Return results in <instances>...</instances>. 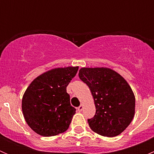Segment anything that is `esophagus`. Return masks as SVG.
Segmentation results:
<instances>
[{
	"instance_id": "obj_1",
	"label": "esophagus",
	"mask_w": 154,
	"mask_h": 154,
	"mask_svg": "<svg viewBox=\"0 0 154 154\" xmlns=\"http://www.w3.org/2000/svg\"><path fill=\"white\" fill-rule=\"evenodd\" d=\"M83 104H81L80 106L78 107V108H77V110H78L79 112H81L82 110H83Z\"/></svg>"
}]
</instances>
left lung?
Masks as SVG:
<instances>
[{
    "instance_id": "obj_1",
    "label": "left lung",
    "mask_w": 154,
    "mask_h": 154,
    "mask_svg": "<svg viewBox=\"0 0 154 154\" xmlns=\"http://www.w3.org/2000/svg\"><path fill=\"white\" fill-rule=\"evenodd\" d=\"M79 77L92 94L96 112L88 119L94 133L106 137L119 136L135 115L134 93L122 75L109 68H81Z\"/></svg>"
}]
</instances>
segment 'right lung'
I'll return each mask as SVG.
<instances>
[{
    "mask_svg": "<svg viewBox=\"0 0 154 154\" xmlns=\"http://www.w3.org/2000/svg\"><path fill=\"white\" fill-rule=\"evenodd\" d=\"M79 66L56 68L34 79L22 97L21 108L28 126L40 136H54L66 132L76 109L70 103L66 87Z\"/></svg>",
    "mask_w": 154,
    "mask_h": 154,
    "instance_id": "obj_1",
    "label": "right lung"
}]
</instances>
